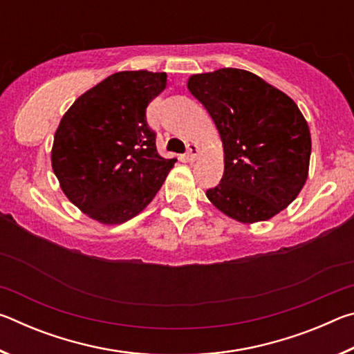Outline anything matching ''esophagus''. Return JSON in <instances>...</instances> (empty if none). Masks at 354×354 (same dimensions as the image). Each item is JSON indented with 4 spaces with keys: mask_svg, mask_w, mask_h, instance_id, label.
Masks as SVG:
<instances>
[{
    "mask_svg": "<svg viewBox=\"0 0 354 354\" xmlns=\"http://www.w3.org/2000/svg\"><path fill=\"white\" fill-rule=\"evenodd\" d=\"M200 154V147L196 143H189L187 145V159L189 160H195L196 156Z\"/></svg>",
    "mask_w": 354,
    "mask_h": 354,
    "instance_id": "obj_1",
    "label": "esophagus"
}]
</instances>
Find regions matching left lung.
Wrapping results in <instances>:
<instances>
[{
  "label": "left lung",
  "instance_id": "obj_1",
  "mask_svg": "<svg viewBox=\"0 0 354 354\" xmlns=\"http://www.w3.org/2000/svg\"><path fill=\"white\" fill-rule=\"evenodd\" d=\"M187 87L223 142V178L206 190L209 201L241 223L289 206L306 183L310 158L309 127L293 100L241 68L194 75Z\"/></svg>",
  "mask_w": 354,
  "mask_h": 354
}]
</instances>
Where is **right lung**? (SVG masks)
Segmentation results:
<instances>
[{
    "mask_svg": "<svg viewBox=\"0 0 354 354\" xmlns=\"http://www.w3.org/2000/svg\"><path fill=\"white\" fill-rule=\"evenodd\" d=\"M165 86V73L118 71L82 93L59 123L53 170L67 198L100 223L142 212L176 162L160 158L147 123V107Z\"/></svg>",
    "mask_w": 354,
    "mask_h": 354,
    "instance_id": "obj_1",
    "label": "right lung"
}]
</instances>
